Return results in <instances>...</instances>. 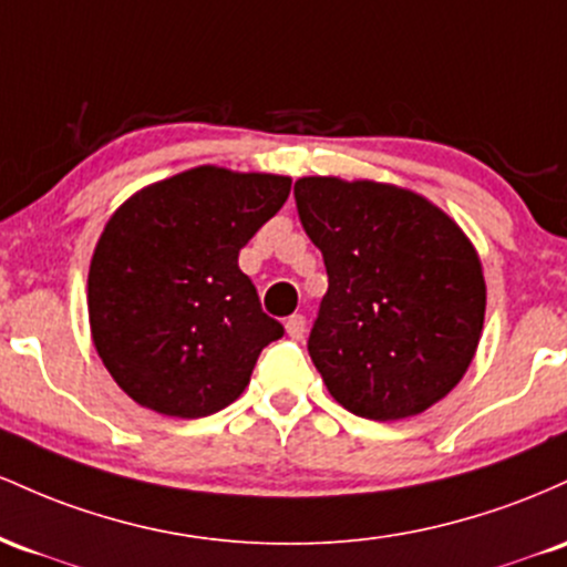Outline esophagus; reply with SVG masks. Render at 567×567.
Returning <instances> with one entry per match:
<instances>
[{"label":"esophagus","mask_w":567,"mask_h":567,"mask_svg":"<svg viewBox=\"0 0 567 567\" xmlns=\"http://www.w3.org/2000/svg\"><path fill=\"white\" fill-rule=\"evenodd\" d=\"M286 334H289L291 340H302V334H305V316L295 313V316L286 318Z\"/></svg>","instance_id":"esophagus-1"}]
</instances>
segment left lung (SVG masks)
Listing matches in <instances>:
<instances>
[{
	"mask_svg": "<svg viewBox=\"0 0 567 567\" xmlns=\"http://www.w3.org/2000/svg\"><path fill=\"white\" fill-rule=\"evenodd\" d=\"M295 200L329 276L308 337L329 393L369 421L421 415L480 346L487 297L472 240L393 184L305 176Z\"/></svg>",
	"mask_w": 567,
	"mask_h": 567,
	"instance_id": "1",
	"label": "left lung"
}]
</instances>
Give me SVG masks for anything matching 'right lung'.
<instances>
[{
  "mask_svg": "<svg viewBox=\"0 0 567 567\" xmlns=\"http://www.w3.org/2000/svg\"><path fill=\"white\" fill-rule=\"evenodd\" d=\"M289 189V176L200 165L112 214L87 272V316L95 351L133 402L193 421L244 393L284 327L262 313L238 254Z\"/></svg>",
  "mask_w": 567,
  "mask_h": 567,
  "instance_id": "right-lung-1",
  "label": "right lung"
}]
</instances>
